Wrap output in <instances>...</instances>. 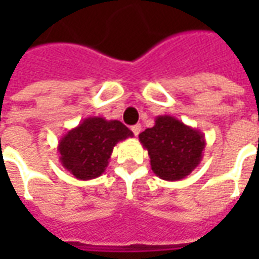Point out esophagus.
Instances as JSON below:
<instances>
[{
	"mask_svg": "<svg viewBox=\"0 0 259 259\" xmlns=\"http://www.w3.org/2000/svg\"><path fill=\"white\" fill-rule=\"evenodd\" d=\"M132 132H133V135L139 136L141 132V124H135V126H132Z\"/></svg>",
	"mask_w": 259,
	"mask_h": 259,
	"instance_id": "obj_1",
	"label": "esophagus"
}]
</instances>
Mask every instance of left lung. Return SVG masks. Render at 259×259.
Returning a JSON list of instances; mask_svg holds the SVG:
<instances>
[{
  "mask_svg": "<svg viewBox=\"0 0 259 259\" xmlns=\"http://www.w3.org/2000/svg\"><path fill=\"white\" fill-rule=\"evenodd\" d=\"M158 178L176 182L187 178L202 159L205 139L200 130L179 119L161 115L155 124L139 135Z\"/></svg>",
  "mask_w": 259,
  "mask_h": 259,
  "instance_id": "left-lung-1",
  "label": "left lung"
}]
</instances>
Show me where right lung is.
<instances>
[{
	"instance_id": "obj_1",
	"label": "right lung",
	"mask_w": 259,
	"mask_h": 259,
	"mask_svg": "<svg viewBox=\"0 0 259 259\" xmlns=\"http://www.w3.org/2000/svg\"><path fill=\"white\" fill-rule=\"evenodd\" d=\"M129 137L132 130L119 120L85 118L59 140V161L76 179H96L105 172L113 147Z\"/></svg>"
}]
</instances>
